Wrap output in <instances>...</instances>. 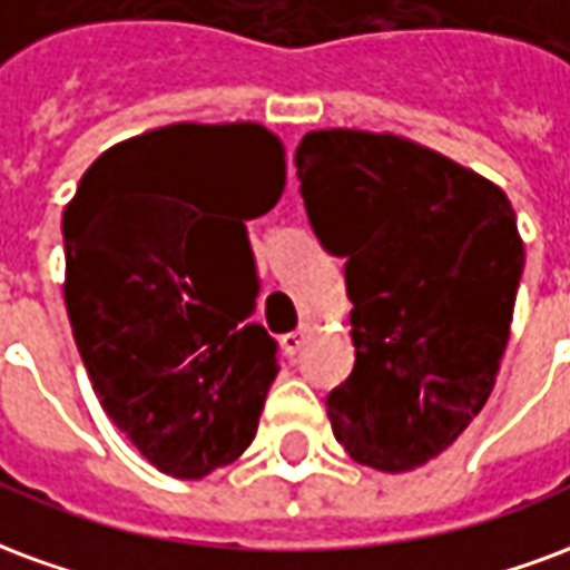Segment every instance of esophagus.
I'll list each match as a JSON object with an SVG mask.
<instances>
[{"label":"esophagus","instance_id":"34e87169","mask_svg":"<svg viewBox=\"0 0 570 570\" xmlns=\"http://www.w3.org/2000/svg\"><path fill=\"white\" fill-rule=\"evenodd\" d=\"M306 334H309V327L301 325V327H297V331H291V334L282 336V348L288 352L291 358H294V355L301 352V346H303V343H306Z\"/></svg>","mask_w":570,"mask_h":570}]
</instances>
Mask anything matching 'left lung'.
I'll use <instances>...</instances> for the list:
<instances>
[{
	"label": "left lung",
	"instance_id": "1",
	"mask_svg": "<svg viewBox=\"0 0 570 570\" xmlns=\"http://www.w3.org/2000/svg\"><path fill=\"white\" fill-rule=\"evenodd\" d=\"M294 164L318 243L346 257L355 367L327 394L334 438L358 464L413 471L495 389L525 264L517 212L394 132L313 130Z\"/></svg>",
	"mask_w": 570,
	"mask_h": 570
}]
</instances>
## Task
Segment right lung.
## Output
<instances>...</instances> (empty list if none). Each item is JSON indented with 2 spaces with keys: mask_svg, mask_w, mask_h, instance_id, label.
<instances>
[{
  "mask_svg": "<svg viewBox=\"0 0 570 570\" xmlns=\"http://www.w3.org/2000/svg\"><path fill=\"white\" fill-rule=\"evenodd\" d=\"M285 190L261 124H169L111 145L63 212L66 313L99 404L157 471L199 480L255 440L276 340L245 222Z\"/></svg>",
  "mask_w": 570,
  "mask_h": 570,
  "instance_id": "1",
  "label": "right lung"
}]
</instances>
